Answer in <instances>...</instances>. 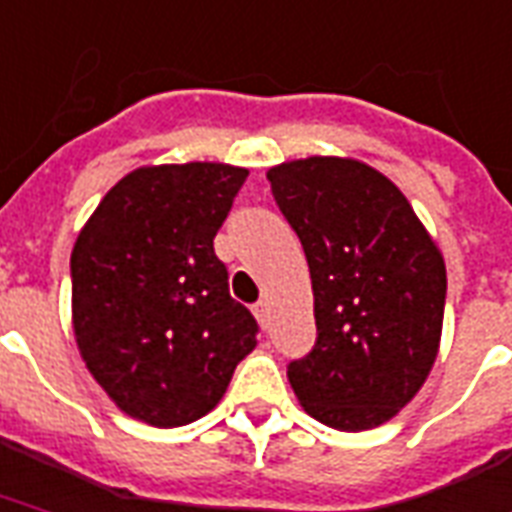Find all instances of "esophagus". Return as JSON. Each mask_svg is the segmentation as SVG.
I'll list each match as a JSON object with an SVG mask.
<instances>
[{
  "label": "esophagus",
  "instance_id": "34e87169",
  "mask_svg": "<svg viewBox=\"0 0 512 512\" xmlns=\"http://www.w3.org/2000/svg\"><path fill=\"white\" fill-rule=\"evenodd\" d=\"M252 311H255V317H257V322H260V327H263V330H268V327H271V303H268L265 298L257 300Z\"/></svg>",
  "mask_w": 512,
  "mask_h": 512
}]
</instances>
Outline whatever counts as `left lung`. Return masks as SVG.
<instances>
[{"mask_svg": "<svg viewBox=\"0 0 512 512\" xmlns=\"http://www.w3.org/2000/svg\"><path fill=\"white\" fill-rule=\"evenodd\" d=\"M268 182L306 252L317 317V343L287 378L327 427H378L438 357L446 263L408 198L365 163L317 155L273 166Z\"/></svg>", "mask_w": 512, "mask_h": 512, "instance_id": "1", "label": "left lung"}]
</instances>
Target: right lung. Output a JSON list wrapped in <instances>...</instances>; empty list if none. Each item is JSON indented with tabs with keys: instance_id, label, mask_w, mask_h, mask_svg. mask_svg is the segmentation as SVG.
Listing matches in <instances>:
<instances>
[{
	"instance_id": "add662e5",
	"label": "right lung",
	"mask_w": 512,
	"mask_h": 512,
	"mask_svg": "<svg viewBox=\"0 0 512 512\" xmlns=\"http://www.w3.org/2000/svg\"><path fill=\"white\" fill-rule=\"evenodd\" d=\"M247 177L225 163L131 171L72 249L80 354L117 408L152 427L206 416L255 349L260 327L214 255Z\"/></svg>"
}]
</instances>
